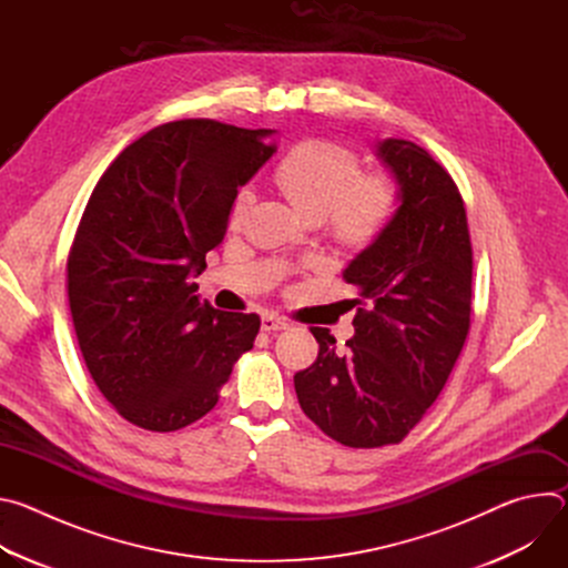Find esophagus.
<instances>
[{"label": "esophagus", "instance_id": "1", "mask_svg": "<svg viewBox=\"0 0 568 568\" xmlns=\"http://www.w3.org/2000/svg\"><path fill=\"white\" fill-rule=\"evenodd\" d=\"M261 328H263L265 333H274V331H285V328H290V323H287L283 316H278V314H263V316H261Z\"/></svg>", "mask_w": 568, "mask_h": 568}]
</instances>
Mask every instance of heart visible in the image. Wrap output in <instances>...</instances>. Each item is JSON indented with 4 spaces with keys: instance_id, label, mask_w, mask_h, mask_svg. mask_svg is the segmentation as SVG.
<instances>
[{
    "instance_id": "obj_1",
    "label": "heart",
    "mask_w": 568,
    "mask_h": 568,
    "mask_svg": "<svg viewBox=\"0 0 568 568\" xmlns=\"http://www.w3.org/2000/svg\"><path fill=\"white\" fill-rule=\"evenodd\" d=\"M274 180L305 220H331L335 235L351 247H364L386 229L395 209V186L384 175H362L353 150L305 141L283 156ZM254 202L242 189L233 202L231 222L240 224Z\"/></svg>"
}]
</instances>
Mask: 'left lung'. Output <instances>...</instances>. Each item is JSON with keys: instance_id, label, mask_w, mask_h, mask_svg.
<instances>
[{"instance_id": "8db88e82", "label": "left lung", "mask_w": 568, "mask_h": 568, "mask_svg": "<svg viewBox=\"0 0 568 568\" xmlns=\"http://www.w3.org/2000/svg\"><path fill=\"white\" fill-rule=\"evenodd\" d=\"M375 154L395 184V209L342 274L366 307L344 351L328 328H310L318 355L294 375L303 414L333 440L366 449L399 443L423 420L463 351L471 310V245L454 180L407 139L375 141Z\"/></svg>"}]
</instances>
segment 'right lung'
I'll list each match as a JSON object with an SVG mask.
<instances>
[{"mask_svg":"<svg viewBox=\"0 0 568 568\" xmlns=\"http://www.w3.org/2000/svg\"><path fill=\"white\" fill-rule=\"evenodd\" d=\"M274 132L164 123L112 161L85 206L67 263L73 328L105 399L141 429L206 416L254 348L261 318L202 303L193 278L224 240L237 189L276 152Z\"/></svg>","mask_w":568,"mask_h":568,"instance_id":"right-lung-1","label":"right lung"}]
</instances>
